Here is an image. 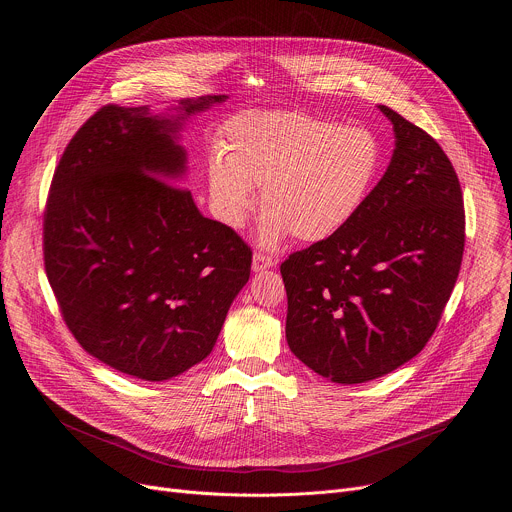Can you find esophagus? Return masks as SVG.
I'll return each mask as SVG.
<instances>
[{"mask_svg":"<svg viewBox=\"0 0 512 512\" xmlns=\"http://www.w3.org/2000/svg\"><path fill=\"white\" fill-rule=\"evenodd\" d=\"M275 265V259L265 255V253H255L253 255V271H263V269H269Z\"/></svg>","mask_w":512,"mask_h":512,"instance_id":"esophagus-1","label":"esophagus"}]
</instances>
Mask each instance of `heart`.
I'll return each instance as SVG.
<instances>
[{"label": "heart", "instance_id": "b5f03b06", "mask_svg": "<svg viewBox=\"0 0 512 512\" xmlns=\"http://www.w3.org/2000/svg\"><path fill=\"white\" fill-rule=\"evenodd\" d=\"M218 154L206 160L212 214L243 229L261 186V243L289 233L304 243L334 237L367 202L381 170V143L364 127L304 111H243L218 133Z\"/></svg>", "mask_w": 512, "mask_h": 512}]
</instances>
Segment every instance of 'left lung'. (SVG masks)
Segmentation results:
<instances>
[{"label":"left lung","instance_id":"obj_1","mask_svg":"<svg viewBox=\"0 0 512 512\" xmlns=\"http://www.w3.org/2000/svg\"><path fill=\"white\" fill-rule=\"evenodd\" d=\"M391 164L352 221L281 263L287 344L342 385L383 377L423 350L456 285L466 214L458 174L429 133L379 105Z\"/></svg>","mask_w":512,"mask_h":512}]
</instances>
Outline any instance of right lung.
Here are the masks:
<instances>
[{
    "label": "right lung",
    "mask_w": 512,
    "mask_h": 512,
    "mask_svg": "<svg viewBox=\"0 0 512 512\" xmlns=\"http://www.w3.org/2000/svg\"><path fill=\"white\" fill-rule=\"evenodd\" d=\"M180 117L105 105L66 145L42 225L44 267L72 336L111 369L172 379L206 358L249 281L251 247L198 212L176 143Z\"/></svg>",
    "instance_id": "add662e5"
}]
</instances>
